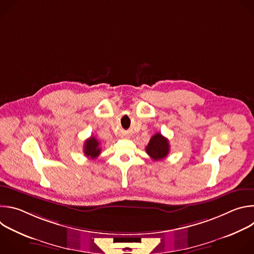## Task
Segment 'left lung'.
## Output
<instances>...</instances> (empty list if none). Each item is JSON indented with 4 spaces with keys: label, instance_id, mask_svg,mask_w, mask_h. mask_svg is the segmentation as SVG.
<instances>
[{
    "label": "left lung",
    "instance_id": "obj_1",
    "mask_svg": "<svg viewBox=\"0 0 254 254\" xmlns=\"http://www.w3.org/2000/svg\"><path fill=\"white\" fill-rule=\"evenodd\" d=\"M147 154L154 161H161L166 158L170 152V144L168 138L163 136L160 132L156 133L150 139L146 148Z\"/></svg>",
    "mask_w": 254,
    "mask_h": 254
}]
</instances>
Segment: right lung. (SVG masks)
Wrapping results in <instances>:
<instances>
[{
    "label": "right lung",
    "instance_id": "right-lung-1",
    "mask_svg": "<svg viewBox=\"0 0 254 254\" xmlns=\"http://www.w3.org/2000/svg\"><path fill=\"white\" fill-rule=\"evenodd\" d=\"M83 152L87 158H90V159L97 158L101 152V148L99 147V141L94 136H90L84 142Z\"/></svg>",
    "mask_w": 254,
    "mask_h": 254
}]
</instances>
